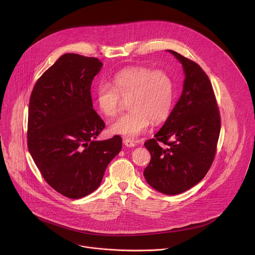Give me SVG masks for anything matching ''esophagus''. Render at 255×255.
Segmentation results:
<instances>
[{
    "instance_id": "esophagus-1",
    "label": "esophagus",
    "mask_w": 255,
    "mask_h": 255,
    "mask_svg": "<svg viewBox=\"0 0 255 255\" xmlns=\"http://www.w3.org/2000/svg\"><path fill=\"white\" fill-rule=\"evenodd\" d=\"M123 143L126 145L127 147H134L137 142H136V141H134V140H132V139L125 138V139H123Z\"/></svg>"
}]
</instances>
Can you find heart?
<instances>
[{
    "label": "heart",
    "instance_id": "heart-1",
    "mask_svg": "<svg viewBox=\"0 0 255 255\" xmlns=\"http://www.w3.org/2000/svg\"><path fill=\"white\" fill-rule=\"evenodd\" d=\"M174 83L168 72L149 67H130L113 78L112 85L102 83L96 91L100 112L115 117L123 104L128 102L129 112L110 126L112 134L137 137L151 123L158 124L170 114L174 104Z\"/></svg>",
    "mask_w": 255,
    "mask_h": 255
}]
</instances>
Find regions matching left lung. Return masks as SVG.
I'll list each match as a JSON object with an SVG mask.
<instances>
[{
	"instance_id": "1",
	"label": "left lung",
	"mask_w": 255,
	"mask_h": 255,
	"mask_svg": "<svg viewBox=\"0 0 255 255\" xmlns=\"http://www.w3.org/2000/svg\"><path fill=\"white\" fill-rule=\"evenodd\" d=\"M168 51L184 66V90L162 128L144 143L151 159L143 174L156 191L177 195L196 186L210 169L221 118L206 72L197 62ZM159 142L165 146L161 148Z\"/></svg>"
}]
</instances>
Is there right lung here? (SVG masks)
<instances>
[{"mask_svg": "<svg viewBox=\"0 0 255 255\" xmlns=\"http://www.w3.org/2000/svg\"><path fill=\"white\" fill-rule=\"evenodd\" d=\"M102 66L96 57L65 53L37 80L30 97L29 152L46 183L69 199L97 190L122 148L119 135L96 140L105 123L93 109L91 86Z\"/></svg>", "mask_w": 255, "mask_h": 255, "instance_id": "obj_1", "label": "right lung"}]
</instances>
